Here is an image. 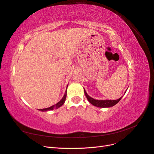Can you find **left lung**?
Returning <instances> with one entry per match:
<instances>
[{
  "label": "left lung",
  "instance_id": "1",
  "mask_svg": "<svg viewBox=\"0 0 154 154\" xmlns=\"http://www.w3.org/2000/svg\"><path fill=\"white\" fill-rule=\"evenodd\" d=\"M84 92H85V96L87 98L88 101H89L92 105H94L96 106L101 107V108H106V107L113 106L116 104H117L120 101V100L122 99V97H120V98H119L118 100H97L93 99L92 97L88 96L87 94V92L85 89H84Z\"/></svg>",
  "mask_w": 154,
  "mask_h": 154
}]
</instances>
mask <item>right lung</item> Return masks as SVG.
<instances>
[{
  "label": "right lung",
  "mask_w": 154,
  "mask_h": 154,
  "mask_svg": "<svg viewBox=\"0 0 154 154\" xmlns=\"http://www.w3.org/2000/svg\"><path fill=\"white\" fill-rule=\"evenodd\" d=\"M68 86V85H67ZM66 96H67V91H66V92H65V94L63 97V98L60 100L58 103H57L56 105H53V106H51L50 107H49V108H46V109H39V110H41V111H48V110H53L54 109H58L59 108L60 106H61L63 103L65 101H66Z\"/></svg>",
  "instance_id": "right-lung-1"
}]
</instances>
